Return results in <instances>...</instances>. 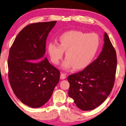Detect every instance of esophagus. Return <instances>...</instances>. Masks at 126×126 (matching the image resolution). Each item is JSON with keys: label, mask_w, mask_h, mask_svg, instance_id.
<instances>
[{"label": "esophagus", "mask_w": 126, "mask_h": 126, "mask_svg": "<svg viewBox=\"0 0 126 126\" xmlns=\"http://www.w3.org/2000/svg\"><path fill=\"white\" fill-rule=\"evenodd\" d=\"M66 77V74L65 73H62L61 74V75H60V78H61V79H65Z\"/></svg>", "instance_id": "1"}]
</instances>
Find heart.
Instances as JSON below:
<instances>
[{"label": "heart", "mask_w": 126, "mask_h": 126, "mask_svg": "<svg viewBox=\"0 0 126 126\" xmlns=\"http://www.w3.org/2000/svg\"><path fill=\"white\" fill-rule=\"evenodd\" d=\"M60 45L50 43L48 53L52 63L59 65L64 52L67 57L63 64V70L74 67L81 70L87 67L95 57L99 45V39L95 33H86L78 31H70L62 34Z\"/></svg>", "instance_id": "heart-1"}]
</instances>
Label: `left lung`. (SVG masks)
Listing matches in <instances>:
<instances>
[{"label": "left lung", "instance_id": "obj_1", "mask_svg": "<svg viewBox=\"0 0 126 126\" xmlns=\"http://www.w3.org/2000/svg\"><path fill=\"white\" fill-rule=\"evenodd\" d=\"M116 54L106 33L102 50L95 61L77 73L70 75L68 95L83 111L102 104L111 92L116 70Z\"/></svg>", "mask_w": 126, "mask_h": 126}]
</instances>
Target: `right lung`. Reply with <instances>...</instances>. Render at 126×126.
I'll list each match as a JSON object with an SVG mask.
<instances>
[{
    "label": "right lung",
    "mask_w": 126,
    "mask_h": 126,
    "mask_svg": "<svg viewBox=\"0 0 126 126\" xmlns=\"http://www.w3.org/2000/svg\"><path fill=\"white\" fill-rule=\"evenodd\" d=\"M56 22L27 25L16 36L10 50L11 86L16 97L32 108L45 105L59 82V70L45 58L47 37Z\"/></svg>",
    "instance_id": "add662e5"
}]
</instances>
